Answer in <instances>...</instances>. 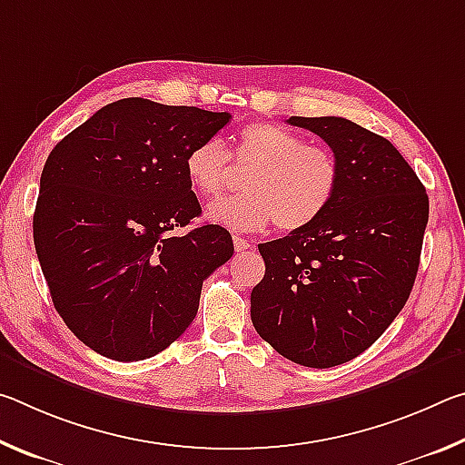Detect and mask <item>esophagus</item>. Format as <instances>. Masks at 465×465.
I'll return each mask as SVG.
<instances>
[{"mask_svg": "<svg viewBox=\"0 0 465 465\" xmlns=\"http://www.w3.org/2000/svg\"><path fill=\"white\" fill-rule=\"evenodd\" d=\"M233 248L235 252H246L252 248V243L246 238H242V235H233Z\"/></svg>", "mask_w": 465, "mask_h": 465, "instance_id": "1", "label": "esophagus"}]
</instances>
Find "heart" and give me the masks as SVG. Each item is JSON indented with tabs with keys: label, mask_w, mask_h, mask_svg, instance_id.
I'll list each match as a JSON object with an SVG mask.
<instances>
[{
	"label": "heart",
	"mask_w": 465,
	"mask_h": 465,
	"mask_svg": "<svg viewBox=\"0 0 465 465\" xmlns=\"http://www.w3.org/2000/svg\"><path fill=\"white\" fill-rule=\"evenodd\" d=\"M235 163L254 168L246 194L211 204L207 217L238 232H258L274 222L282 232H297L326 213L341 186V163L332 149L274 123L243 127L235 145ZM186 178L204 199L222 194L232 176V162L222 139L211 137L186 155Z\"/></svg>",
	"instance_id": "1"
}]
</instances>
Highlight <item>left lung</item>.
<instances>
[{"instance_id": "obj_1", "label": "left lung", "mask_w": 465, "mask_h": 465, "mask_svg": "<svg viewBox=\"0 0 465 465\" xmlns=\"http://www.w3.org/2000/svg\"><path fill=\"white\" fill-rule=\"evenodd\" d=\"M341 163V186L318 222L258 246L264 279L250 316L274 351L303 367L342 365L367 351L411 297L429 196L388 139L342 116H291Z\"/></svg>"}]
</instances>
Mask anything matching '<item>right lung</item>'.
I'll return each mask as SVG.
<instances>
[{
	"label": "right lung",
	"instance_id": "1",
	"mask_svg": "<svg viewBox=\"0 0 465 465\" xmlns=\"http://www.w3.org/2000/svg\"><path fill=\"white\" fill-rule=\"evenodd\" d=\"M230 113L123 98L46 157L33 230L53 305L67 328L114 361L162 352L191 326L203 281L230 261L222 225L172 233L201 215L186 155Z\"/></svg>",
	"mask_w": 465,
	"mask_h": 465
}]
</instances>
